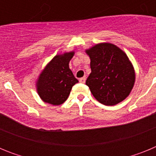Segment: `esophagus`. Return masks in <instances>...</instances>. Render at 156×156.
I'll return each instance as SVG.
<instances>
[{
	"mask_svg": "<svg viewBox=\"0 0 156 156\" xmlns=\"http://www.w3.org/2000/svg\"><path fill=\"white\" fill-rule=\"evenodd\" d=\"M85 81H86V76H83V77H82V78H80V82L82 83H84Z\"/></svg>",
	"mask_w": 156,
	"mask_h": 156,
	"instance_id": "1",
	"label": "esophagus"
}]
</instances>
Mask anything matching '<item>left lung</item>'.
<instances>
[{"mask_svg": "<svg viewBox=\"0 0 156 156\" xmlns=\"http://www.w3.org/2000/svg\"><path fill=\"white\" fill-rule=\"evenodd\" d=\"M91 73L86 84L94 97L105 105H115L129 94L135 73L127 55L109 43H101L86 51Z\"/></svg>", "mask_w": 156, "mask_h": 156, "instance_id": "left-lung-1", "label": "left lung"}]
</instances>
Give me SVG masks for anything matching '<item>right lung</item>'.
Masks as SVG:
<instances>
[{
    "label": "right lung",
    "mask_w": 156,
    "mask_h": 156,
    "mask_svg": "<svg viewBox=\"0 0 156 156\" xmlns=\"http://www.w3.org/2000/svg\"><path fill=\"white\" fill-rule=\"evenodd\" d=\"M74 52L56 55L47 65L37 83V93L44 102L58 105L68 98L72 87L78 83L69 63Z\"/></svg>",
    "instance_id": "obj_1"
}]
</instances>
